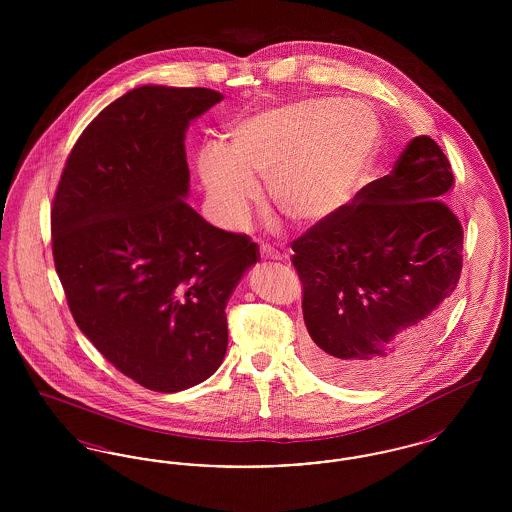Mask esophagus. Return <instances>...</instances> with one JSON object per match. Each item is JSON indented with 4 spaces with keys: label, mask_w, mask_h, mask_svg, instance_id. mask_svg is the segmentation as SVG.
I'll use <instances>...</instances> for the list:
<instances>
[{
    "label": "esophagus",
    "mask_w": 512,
    "mask_h": 512,
    "mask_svg": "<svg viewBox=\"0 0 512 512\" xmlns=\"http://www.w3.org/2000/svg\"><path fill=\"white\" fill-rule=\"evenodd\" d=\"M261 257L263 259H272V261H282V255L278 251H270L265 245L261 247Z\"/></svg>",
    "instance_id": "1"
}]
</instances>
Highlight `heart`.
Returning <instances> with one entry per match:
<instances>
[{"mask_svg":"<svg viewBox=\"0 0 512 512\" xmlns=\"http://www.w3.org/2000/svg\"><path fill=\"white\" fill-rule=\"evenodd\" d=\"M230 142L197 151V172L222 224L240 228L268 180L274 207L311 226L353 199L370 161L376 124L359 103L309 98L268 107L230 128Z\"/></svg>","mask_w":512,"mask_h":512,"instance_id":"1","label":"heart"}]
</instances>
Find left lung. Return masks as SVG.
Listing matches in <instances>:
<instances>
[{"mask_svg":"<svg viewBox=\"0 0 512 512\" xmlns=\"http://www.w3.org/2000/svg\"><path fill=\"white\" fill-rule=\"evenodd\" d=\"M438 144L416 136L388 176L292 244L303 284V359L343 386L382 384L424 353L457 288L463 226Z\"/></svg>","mask_w":512,"mask_h":512,"instance_id":"left-lung-1","label":"left lung"}]
</instances>
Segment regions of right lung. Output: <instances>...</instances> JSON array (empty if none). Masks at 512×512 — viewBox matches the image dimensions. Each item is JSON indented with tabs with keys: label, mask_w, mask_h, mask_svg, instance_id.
Listing matches in <instances>:
<instances>
[{
	"label": "right lung",
	"mask_w": 512,
	"mask_h": 512,
	"mask_svg": "<svg viewBox=\"0 0 512 512\" xmlns=\"http://www.w3.org/2000/svg\"><path fill=\"white\" fill-rule=\"evenodd\" d=\"M222 98L155 84L126 92L80 134L53 199V259L74 322L147 390H188L217 372L224 309L261 259L247 236L186 203V130Z\"/></svg>",
	"instance_id": "obj_1"
}]
</instances>
